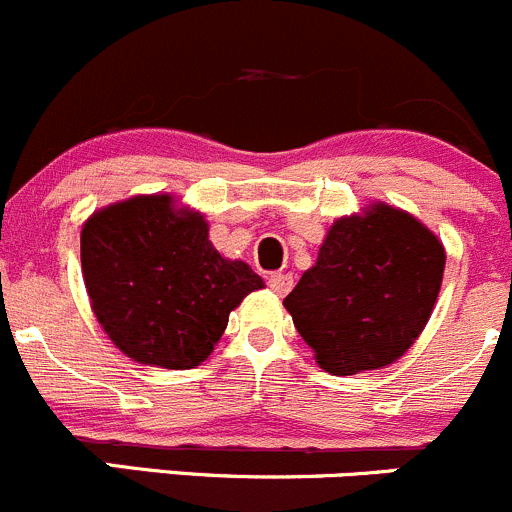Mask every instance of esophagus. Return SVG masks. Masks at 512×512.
<instances>
[{
  "label": "esophagus",
  "instance_id": "34e87169",
  "mask_svg": "<svg viewBox=\"0 0 512 512\" xmlns=\"http://www.w3.org/2000/svg\"><path fill=\"white\" fill-rule=\"evenodd\" d=\"M267 285H270V290L275 292V295L285 297L287 292L292 290V275H287V272H275V275L267 277Z\"/></svg>",
  "mask_w": 512,
  "mask_h": 512
}]
</instances>
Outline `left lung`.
Here are the masks:
<instances>
[{
  "label": "left lung",
  "instance_id": "left-lung-1",
  "mask_svg": "<svg viewBox=\"0 0 512 512\" xmlns=\"http://www.w3.org/2000/svg\"><path fill=\"white\" fill-rule=\"evenodd\" d=\"M445 247L428 225L388 202L337 217L317 260L285 297L297 332L330 375L393 365L438 302Z\"/></svg>",
  "mask_w": 512,
  "mask_h": 512
}]
</instances>
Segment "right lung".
Segmentation results:
<instances>
[{"mask_svg": "<svg viewBox=\"0 0 512 512\" xmlns=\"http://www.w3.org/2000/svg\"><path fill=\"white\" fill-rule=\"evenodd\" d=\"M82 277L94 317L140 365L190 370L205 362L230 312L265 282L222 257L205 215L172 195H135L84 220Z\"/></svg>", "mask_w": 512, "mask_h": 512, "instance_id": "1", "label": "right lung"}]
</instances>
